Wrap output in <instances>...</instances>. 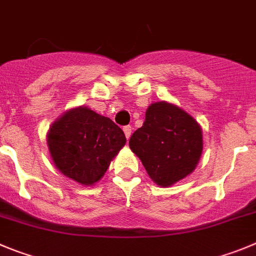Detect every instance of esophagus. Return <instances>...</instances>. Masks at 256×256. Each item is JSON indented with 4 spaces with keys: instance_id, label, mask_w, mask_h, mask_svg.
<instances>
[{
    "instance_id": "1",
    "label": "esophagus",
    "mask_w": 256,
    "mask_h": 256,
    "mask_svg": "<svg viewBox=\"0 0 256 256\" xmlns=\"http://www.w3.org/2000/svg\"><path fill=\"white\" fill-rule=\"evenodd\" d=\"M132 126H126L123 128V130H124V134H126V140H130V134H132Z\"/></svg>"
}]
</instances>
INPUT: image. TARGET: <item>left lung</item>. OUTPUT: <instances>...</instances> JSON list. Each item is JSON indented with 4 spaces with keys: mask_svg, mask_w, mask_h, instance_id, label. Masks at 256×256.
I'll use <instances>...</instances> for the list:
<instances>
[{
    "mask_svg": "<svg viewBox=\"0 0 256 256\" xmlns=\"http://www.w3.org/2000/svg\"><path fill=\"white\" fill-rule=\"evenodd\" d=\"M130 148L140 157L152 182L171 186L192 174L203 151L198 122L178 105L152 102L144 126L130 140Z\"/></svg>",
    "mask_w": 256,
    "mask_h": 256,
    "instance_id": "left-lung-1",
    "label": "left lung"
}]
</instances>
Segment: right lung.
Returning a JSON list of instances; mask_svg holds the SVG:
<instances>
[{"label":"right lung","mask_w":256,"mask_h":256,"mask_svg":"<svg viewBox=\"0 0 256 256\" xmlns=\"http://www.w3.org/2000/svg\"><path fill=\"white\" fill-rule=\"evenodd\" d=\"M126 140L112 119L88 106L64 112L46 133L53 164L64 176L91 186L106 172Z\"/></svg>","instance_id":"right-lung-1"}]
</instances>
